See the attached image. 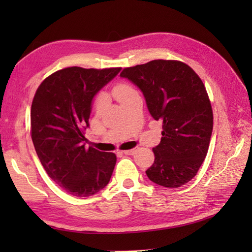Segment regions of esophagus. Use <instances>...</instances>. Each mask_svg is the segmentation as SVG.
Masks as SVG:
<instances>
[{
	"label": "esophagus",
	"instance_id": "obj_1",
	"mask_svg": "<svg viewBox=\"0 0 252 252\" xmlns=\"http://www.w3.org/2000/svg\"><path fill=\"white\" fill-rule=\"evenodd\" d=\"M137 149L136 148H133V149H130V151H123L122 153L125 155H134L136 153Z\"/></svg>",
	"mask_w": 252,
	"mask_h": 252
}]
</instances>
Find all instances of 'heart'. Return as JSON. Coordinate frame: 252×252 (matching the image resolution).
Instances as JSON below:
<instances>
[{
  "instance_id": "heart-1",
  "label": "heart",
  "mask_w": 252,
  "mask_h": 252,
  "mask_svg": "<svg viewBox=\"0 0 252 252\" xmlns=\"http://www.w3.org/2000/svg\"><path fill=\"white\" fill-rule=\"evenodd\" d=\"M112 92H114V95L116 96V98L120 101L126 99V97H129L130 95L136 93V91L133 89L130 84H127L126 82H119L117 83L115 87H114V90H112ZM106 103V97L105 95L103 94H99L96 96L95 98V107L97 109H101L104 107Z\"/></svg>"
}]
</instances>
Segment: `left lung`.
<instances>
[{"label": "left lung", "instance_id": "left-lung-1", "mask_svg": "<svg viewBox=\"0 0 252 252\" xmlns=\"http://www.w3.org/2000/svg\"><path fill=\"white\" fill-rule=\"evenodd\" d=\"M120 77L142 91L149 114L162 122L148 179L163 187L186 184L205 160L212 134V108L201 79L186 63L163 60L125 68Z\"/></svg>", "mask_w": 252, "mask_h": 252}]
</instances>
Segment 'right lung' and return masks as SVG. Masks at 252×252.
<instances>
[{
    "instance_id": "add662e5",
    "label": "right lung",
    "mask_w": 252,
    "mask_h": 252,
    "mask_svg": "<svg viewBox=\"0 0 252 252\" xmlns=\"http://www.w3.org/2000/svg\"><path fill=\"white\" fill-rule=\"evenodd\" d=\"M121 68L68 67L47 77L31 105V137L47 175L68 194L89 197L109 183L117 157L87 147L92 103Z\"/></svg>"
}]
</instances>
